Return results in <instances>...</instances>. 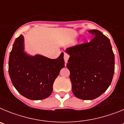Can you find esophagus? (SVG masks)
Returning a JSON list of instances; mask_svg holds the SVG:
<instances>
[{"mask_svg":"<svg viewBox=\"0 0 124 124\" xmlns=\"http://www.w3.org/2000/svg\"><path fill=\"white\" fill-rule=\"evenodd\" d=\"M69 57H70V56H69L67 53H64V62H65V63H66L68 62V59H69Z\"/></svg>","mask_w":124,"mask_h":124,"instance_id":"esophagus-1","label":"esophagus"}]
</instances>
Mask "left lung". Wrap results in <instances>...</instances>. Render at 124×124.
<instances>
[{"instance_id":"8db88e82","label":"left lung","mask_w":124,"mask_h":124,"mask_svg":"<svg viewBox=\"0 0 124 124\" xmlns=\"http://www.w3.org/2000/svg\"><path fill=\"white\" fill-rule=\"evenodd\" d=\"M89 32L94 37L90 42L66 50L70 55L66 66L70 71L72 91L83 100L96 99L107 90L115 68L114 54L109 38L97 30Z\"/></svg>"}]
</instances>
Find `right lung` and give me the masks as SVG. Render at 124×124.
Segmentation results:
<instances>
[{
	"mask_svg": "<svg viewBox=\"0 0 124 124\" xmlns=\"http://www.w3.org/2000/svg\"><path fill=\"white\" fill-rule=\"evenodd\" d=\"M64 53L56 59L36 54L31 56L24 51V37L16 38L10 53L8 73L17 91L27 99L41 100L53 91L54 80L64 67Z\"/></svg>",
	"mask_w": 124,
	"mask_h": 124,
	"instance_id": "add662e5",
	"label": "right lung"
}]
</instances>
